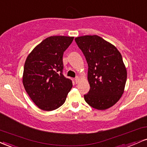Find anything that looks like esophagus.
<instances>
[{"mask_svg": "<svg viewBox=\"0 0 147 147\" xmlns=\"http://www.w3.org/2000/svg\"><path fill=\"white\" fill-rule=\"evenodd\" d=\"M79 80H80V77H78V76L76 77V78H75V82H76V83H78V82H79Z\"/></svg>", "mask_w": 147, "mask_h": 147, "instance_id": "obj_1", "label": "esophagus"}]
</instances>
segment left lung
Masks as SVG:
<instances>
[{
    "instance_id": "left-lung-1",
    "label": "left lung",
    "mask_w": 147,
    "mask_h": 147,
    "mask_svg": "<svg viewBox=\"0 0 147 147\" xmlns=\"http://www.w3.org/2000/svg\"><path fill=\"white\" fill-rule=\"evenodd\" d=\"M88 64L90 90L84 96L91 107L105 110L118 102L125 91L127 71L120 51L97 35L75 38Z\"/></svg>"
}]
</instances>
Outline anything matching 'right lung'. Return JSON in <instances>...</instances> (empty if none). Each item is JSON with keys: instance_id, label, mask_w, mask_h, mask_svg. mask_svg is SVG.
Here are the masks:
<instances>
[{"instance_id": "obj_1", "label": "right lung", "mask_w": 147, "mask_h": 147, "mask_svg": "<svg viewBox=\"0 0 147 147\" xmlns=\"http://www.w3.org/2000/svg\"><path fill=\"white\" fill-rule=\"evenodd\" d=\"M74 37L47 38L32 50L24 66L22 83L34 104L43 111H53L65 103L72 82L63 74V56Z\"/></svg>"}]
</instances>
